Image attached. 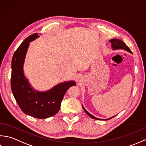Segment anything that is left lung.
Instances as JSON below:
<instances>
[{"label": "left lung", "instance_id": "1", "mask_svg": "<svg viewBox=\"0 0 146 146\" xmlns=\"http://www.w3.org/2000/svg\"><path fill=\"white\" fill-rule=\"evenodd\" d=\"M110 42L111 43V48H112V49L113 50H125V51L129 52L130 53H132V52H131V50H130V48L126 45V44L123 41H121L120 40H118V39H116V38H113V39L110 40ZM82 108H83V110H84V111L86 112V114H87L88 116H90V117L91 118L95 119V120H110V119L113 118L114 117H115V116H116L115 115V116H113V117H110V118H106V119H100V118H98L95 117L94 116H93V115H91V113H89L84 108V107L83 106V105H82Z\"/></svg>", "mask_w": 146, "mask_h": 146}]
</instances>
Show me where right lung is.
Here are the masks:
<instances>
[{"instance_id":"1","label":"right lung","mask_w":146,"mask_h":146,"mask_svg":"<svg viewBox=\"0 0 146 146\" xmlns=\"http://www.w3.org/2000/svg\"><path fill=\"white\" fill-rule=\"evenodd\" d=\"M39 37L38 33L29 36L15 52L11 62V85L14 97L21 110L31 117L43 119L57 113L65 94L70 87L76 86V82H62L44 91L36 90L31 85L25 76L24 64L29 43Z\"/></svg>"}]
</instances>
